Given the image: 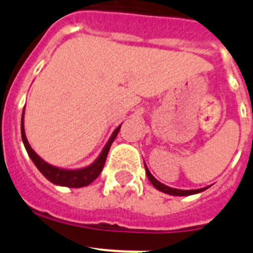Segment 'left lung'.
Wrapping results in <instances>:
<instances>
[{
  "mask_svg": "<svg viewBox=\"0 0 253 253\" xmlns=\"http://www.w3.org/2000/svg\"><path fill=\"white\" fill-rule=\"evenodd\" d=\"M144 167H146L147 177H148V180L151 181V184L153 185V186L156 187L157 190H160V191H162V193H165V194H169V195L189 196V195H194V194L202 193V191H204V190L208 189V187H204V189H196V190H180V189H173V187L166 186V185H163L162 182H160V181L157 180V178H154L153 176H152V173L149 172V169H147L146 163H144Z\"/></svg>",
  "mask_w": 253,
  "mask_h": 253,
  "instance_id": "1",
  "label": "left lung"
}]
</instances>
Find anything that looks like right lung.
Listing matches in <instances>:
<instances>
[{"instance_id":"obj_1","label":"right lung","mask_w":253,"mask_h":253,"mask_svg":"<svg viewBox=\"0 0 253 253\" xmlns=\"http://www.w3.org/2000/svg\"><path fill=\"white\" fill-rule=\"evenodd\" d=\"M120 126H122V125H119V126L113 131L111 137L109 138L107 143L105 144L104 149L101 151L100 156L91 163L90 166L76 169H60V167L51 166V165H49L48 162H45L43 158H40L39 156L35 153L34 149L31 148L28 139H26L25 129H24V111H22L21 116V138L22 143H24V146H25L26 152H28L29 154V157H30L31 161L34 162L37 169L43 173L44 177H45L46 180L50 181L51 184L67 187H84L87 186V185H90L91 182H92L93 180H96L97 176L101 173L102 169H104L105 161H106L107 153H109V149H110L114 139H115L118 133H119Z\"/></svg>"}]
</instances>
